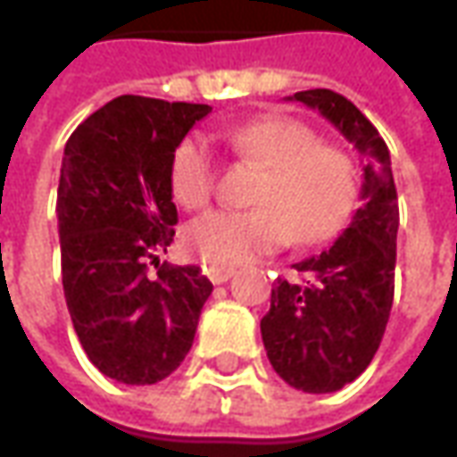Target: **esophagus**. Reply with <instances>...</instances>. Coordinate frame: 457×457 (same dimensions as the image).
I'll return each mask as SVG.
<instances>
[{
  "instance_id": "34e87169",
  "label": "esophagus",
  "mask_w": 457,
  "mask_h": 457,
  "mask_svg": "<svg viewBox=\"0 0 457 457\" xmlns=\"http://www.w3.org/2000/svg\"><path fill=\"white\" fill-rule=\"evenodd\" d=\"M235 277V269L232 267H210L208 269V278L212 284H225L228 278Z\"/></svg>"
}]
</instances>
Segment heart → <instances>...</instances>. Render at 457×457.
<instances>
[{
  "instance_id": "heart-1",
  "label": "heart",
  "mask_w": 457,
  "mask_h": 457,
  "mask_svg": "<svg viewBox=\"0 0 457 457\" xmlns=\"http://www.w3.org/2000/svg\"><path fill=\"white\" fill-rule=\"evenodd\" d=\"M229 149L267 169L254 195L259 208L215 210L186 228V247L212 267H239L284 247L320 245L336 237L357 200V176L345 151L320 144L308 124L262 117L222 134ZM218 166L203 137H188L173 151L170 190L183 208L208 205Z\"/></svg>"
}]
</instances>
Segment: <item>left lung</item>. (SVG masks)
Masks as SVG:
<instances>
[{"label": "left lung", "mask_w": 457, "mask_h": 457, "mask_svg": "<svg viewBox=\"0 0 457 457\" xmlns=\"http://www.w3.org/2000/svg\"><path fill=\"white\" fill-rule=\"evenodd\" d=\"M288 100L318 110L360 151V208L336 245L294 264L298 281L278 278L262 318L271 367L294 389L328 394L357 379L382 343L394 301L399 205L389 149L374 124L333 90Z\"/></svg>", "instance_id": "1"}]
</instances>
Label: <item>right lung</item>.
I'll return each mask as SVG.
<instances>
[{
	"label": "right lung",
	"instance_id": "obj_1",
	"mask_svg": "<svg viewBox=\"0 0 457 457\" xmlns=\"http://www.w3.org/2000/svg\"><path fill=\"white\" fill-rule=\"evenodd\" d=\"M210 110L121 95L65 144L55 203L65 303L90 362L121 384L166 379L212 294L198 267L159 264L179 222L173 151Z\"/></svg>",
	"mask_w": 457,
	"mask_h": 457
}]
</instances>
